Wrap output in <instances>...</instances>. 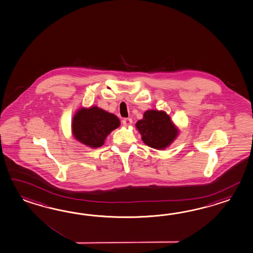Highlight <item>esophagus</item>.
Listing matches in <instances>:
<instances>
[{
	"label": "esophagus",
	"instance_id": "1",
	"mask_svg": "<svg viewBox=\"0 0 253 253\" xmlns=\"http://www.w3.org/2000/svg\"><path fill=\"white\" fill-rule=\"evenodd\" d=\"M122 124H123L124 126H129V125L132 124V119L131 118H124L123 120H122Z\"/></svg>",
	"mask_w": 253,
	"mask_h": 253
}]
</instances>
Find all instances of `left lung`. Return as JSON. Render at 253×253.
<instances>
[{
    "label": "left lung",
    "mask_w": 253,
    "mask_h": 253,
    "mask_svg": "<svg viewBox=\"0 0 253 253\" xmlns=\"http://www.w3.org/2000/svg\"><path fill=\"white\" fill-rule=\"evenodd\" d=\"M136 126L144 143L153 149H165L178 135V130L163 111L145 112L143 119L136 122Z\"/></svg>",
    "instance_id": "8db88e82"
}]
</instances>
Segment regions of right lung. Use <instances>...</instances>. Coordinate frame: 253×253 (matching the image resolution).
I'll return each mask as SVG.
<instances>
[{
    "instance_id": "1",
    "label": "right lung",
    "mask_w": 253,
    "mask_h": 253,
    "mask_svg": "<svg viewBox=\"0 0 253 253\" xmlns=\"http://www.w3.org/2000/svg\"><path fill=\"white\" fill-rule=\"evenodd\" d=\"M119 126L115 115L92 106L77 112L72 121V133L80 142L95 149L103 146L107 135Z\"/></svg>"
}]
</instances>
